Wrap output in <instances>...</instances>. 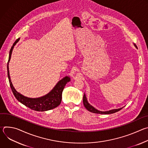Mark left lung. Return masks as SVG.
<instances>
[{
	"label": "left lung",
	"mask_w": 148,
	"mask_h": 148,
	"mask_svg": "<svg viewBox=\"0 0 148 148\" xmlns=\"http://www.w3.org/2000/svg\"><path fill=\"white\" fill-rule=\"evenodd\" d=\"M135 45V46L136 47H137L135 45ZM83 103H84V107H86V108L88 111H90V112H92V113L99 114H114V113H115V112H116L120 111V110H121V109H122V108H123V107H122V108H118V109H114V110H110V111H99V110L95 109L94 107H93L92 106V105H91L88 103V101H87V97H86L85 94H84V97H83Z\"/></svg>",
	"instance_id": "left-lung-1"
}]
</instances>
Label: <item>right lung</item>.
I'll use <instances>...</instances> for the list:
<instances>
[{
	"label": "right lung",
	"mask_w": 148,
	"mask_h": 148,
	"mask_svg": "<svg viewBox=\"0 0 148 148\" xmlns=\"http://www.w3.org/2000/svg\"><path fill=\"white\" fill-rule=\"evenodd\" d=\"M19 40L20 38H17L13 43V46L11 47L9 52V60L7 65L8 75L10 83V86L14 97L19 102L25 105V106L34 111H46L56 108L58 106L61 102L62 92L63 90H64L66 84L70 81V78L69 77L66 76L64 78L61 79L60 81H59L56 85V86L53 88V90L46 95L36 98H28L22 95L18 92L13 86L9 74V62L11 58V55L14 46L16 45V44L17 43Z\"/></svg>",
	"instance_id": "right-lung-1"
}]
</instances>
